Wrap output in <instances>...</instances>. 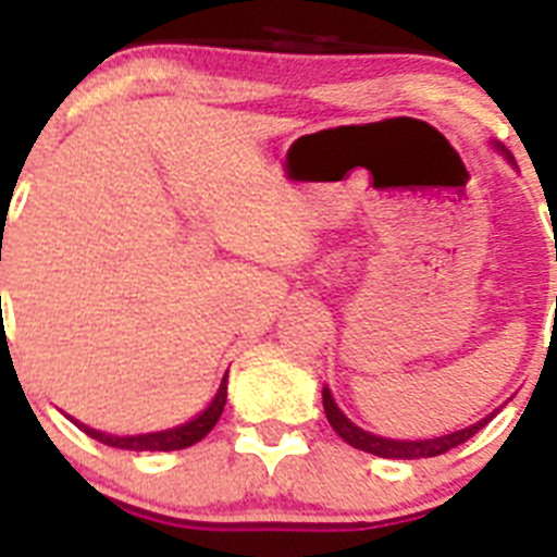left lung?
I'll list each match as a JSON object with an SVG mask.
<instances>
[{"label": "left lung", "mask_w": 557, "mask_h": 557, "mask_svg": "<svg viewBox=\"0 0 557 557\" xmlns=\"http://www.w3.org/2000/svg\"><path fill=\"white\" fill-rule=\"evenodd\" d=\"M323 410H326L332 430L337 432L346 444H351L354 449L371 451V455L376 457H387V460H418V457L446 455V451L455 449V446L466 444L471 435H476V432L488 424L491 418H494V416L482 418V421H476V424L469 426V430L451 432V435H444V437H432V441H391V437H376L371 435V432H362L359 426H354L351 421L339 412V407L334 405L332 393H329L326 387H323Z\"/></svg>", "instance_id": "left-lung-1"}]
</instances>
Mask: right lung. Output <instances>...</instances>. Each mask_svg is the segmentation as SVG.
<instances>
[{
  "instance_id": "right-lung-1",
  "label": "right lung",
  "mask_w": 557,
  "mask_h": 557,
  "mask_svg": "<svg viewBox=\"0 0 557 557\" xmlns=\"http://www.w3.org/2000/svg\"><path fill=\"white\" fill-rule=\"evenodd\" d=\"M225 379H228V376H223V385H220L214 401H211V405L206 407V410L200 412L195 421H189V424H184V426H175V430L150 432V435L120 437V435H106V432H97V430H91V426H86V424H77V421H75V424L81 426V430L86 432L88 437H95V441H100V444H106V446H113V449H131V451L186 449V446H195L198 441H203V437L209 435L211 430H214L218 418L223 416L225 398H228V385H225Z\"/></svg>"
}]
</instances>
